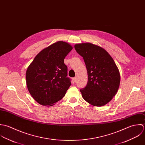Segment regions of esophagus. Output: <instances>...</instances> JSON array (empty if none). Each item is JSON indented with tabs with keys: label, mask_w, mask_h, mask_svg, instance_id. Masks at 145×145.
Returning <instances> with one entry per match:
<instances>
[{
	"label": "esophagus",
	"mask_w": 145,
	"mask_h": 145,
	"mask_svg": "<svg viewBox=\"0 0 145 145\" xmlns=\"http://www.w3.org/2000/svg\"><path fill=\"white\" fill-rule=\"evenodd\" d=\"M73 81H74V82H76L77 81V76L74 77L73 78Z\"/></svg>",
	"instance_id": "1"
}]
</instances>
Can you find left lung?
Returning a JSON list of instances; mask_svg holds the SVG:
<instances>
[{"label": "left lung", "instance_id": "left-lung-1", "mask_svg": "<svg viewBox=\"0 0 145 145\" xmlns=\"http://www.w3.org/2000/svg\"><path fill=\"white\" fill-rule=\"evenodd\" d=\"M74 48L87 68V85L80 89L82 97L92 105H105L116 95L120 85V73L113 59L104 49L91 43L77 44Z\"/></svg>", "mask_w": 145, "mask_h": 145}]
</instances>
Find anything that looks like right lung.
Here are the masks:
<instances>
[{
    "mask_svg": "<svg viewBox=\"0 0 145 145\" xmlns=\"http://www.w3.org/2000/svg\"><path fill=\"white\" fill-rule=\"evenodd\" d=\"M73 47L59 41L41 50L26 73L29 93L39 104L52 106L60 100L71 85L64 59Z\"/></svg>",
    "mask_w": 145,
    "mask_h": 145,
    "instance_id": "add662e5",
    "label": "right lung"
}]
</instances>
